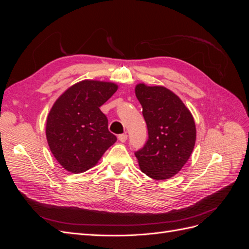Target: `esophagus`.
<instances>
[{"instance_id":"obj_1","label":"esophagus","mask_w":249,"mask_h":249,"mask_svg":"<svg viewBox=\"0 0 249 249\" xmlns=\"http://www.w3.org/2000/svg\"><path fill=\"white\" fill-rule=\"evenodd\" d=\"M126 139H127V135L126 134H122V135H119V136H118V140L120 142H125Z\"/></svg>"}]
</instances>
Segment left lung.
I'll use <instances>...</instances> for the list:
<instances>
[{"label":"left lung","mask_w":249,"mask_h":249,"mask_svg":"<svg viewBox=\"0 0 249 249\" xmlns=\"http://www.w3.org/2000/svg\"><path fill=\"white\" fill-rule=\"evenodd\" d=\"M135 94L142 106L148 140L135 153L140 170L154 179L176 176L189 160L196 140V126L190 110L164 86L139 83Z\"/></svg>","instance_id":"8db88e82"}]
</instances>
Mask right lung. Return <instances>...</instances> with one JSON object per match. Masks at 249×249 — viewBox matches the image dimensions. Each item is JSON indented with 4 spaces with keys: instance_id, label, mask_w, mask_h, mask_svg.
Here are the masks:
<instances>
[{
    "instance_id": "1",
    "label": "right lung",
    "mask_w": 249,
    "mask_h": 249,
    "mask_svg": "<svg viewBox=\"0 0 249 249\" xmlns=\"http://www.w3.org/2000/svg\"><path fill=\"white\" fill-rule=\"evenodd\" d=\"M112 82L83 80L60 95L47 118L46 136L53 156L69 172L92 168L116 142L100 107L116 92Z\"/></svg>"
}]
</instances>
